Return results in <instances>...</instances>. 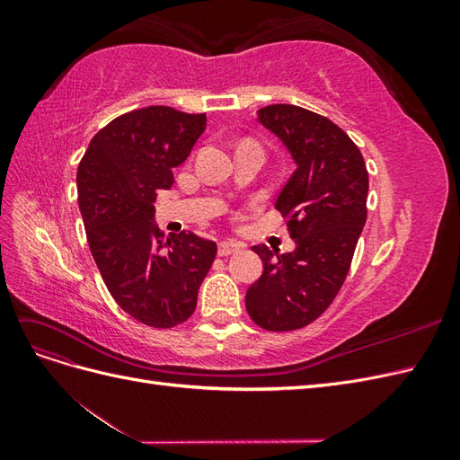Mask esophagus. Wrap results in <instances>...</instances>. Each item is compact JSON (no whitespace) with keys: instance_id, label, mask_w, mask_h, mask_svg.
<instances>
[{"instance_id":"34e87169","label":"esophagus","mask_w":460,"mask_h":460,"mask_svg":"<svg viewBox=\"0 0 460 460\" xmlns=\"http://www.w3.org/2000/svg\"><path fill=\"white\" fill-rule=\"evenodd\" d=\"M240 249H242L240 243L225 240V242L218 243V255H220V257H228V255H232V253H235V252H240Z\"/></svg>"}]
</instances>
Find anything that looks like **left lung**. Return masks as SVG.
I'll list each match as a JSON object with an SVG mask.
<instances>
[{
	"label": "left lung",
	"instance_id": "left-lung-1",
	"mask_svg": "<svg viewBox=\"0 0 460 460\" xmlns=\"http://www.w3.org/2000/svg\"><path fill=\"white\" fill-rule=\"evenodd\" d=\"M259 122L280 137L297 169L276 199L296 252L255 245L262 274L245 294L253 323L270 332L311 324L336 299L367 222L368 171L338 124L297 105H267Z\"/></svg>",
	"mask_w": 460,
	"mask_h": 460
}]
</instances>
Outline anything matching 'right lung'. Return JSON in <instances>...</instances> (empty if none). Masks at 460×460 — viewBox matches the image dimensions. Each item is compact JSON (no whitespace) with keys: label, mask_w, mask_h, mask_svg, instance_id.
Wrapping results in <instances>:
<instances>
[{"label":"right lung","mask_w":460,"mask_h":460,"mask_svg":"<svg viewBox=\"0 0 460 460\" xmlns=\"http://www.w3.org/2000/svg\"><path fill=\"white\" fill-rule=\"evenodd\" d=\"M205 124V113L136 109L97 132L78 164V205L97 269L119 307L151 328L186 323L217 255L211 240L164 235L153 225L157 191L172 186V169Z\"/></svg>","instance_id":"obj_1"}]
</instances>
